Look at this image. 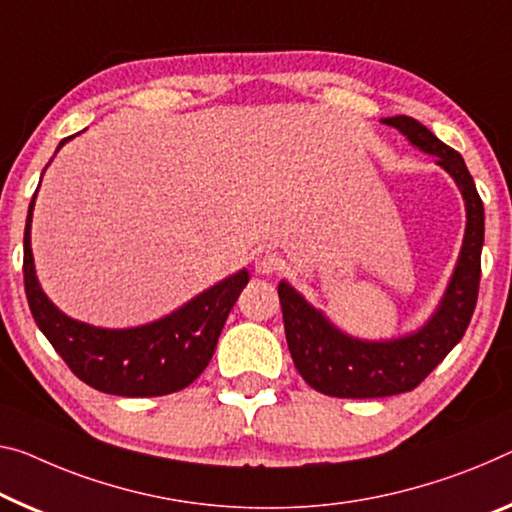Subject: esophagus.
I'll return each instance as SVG.
<instances>
[{
	"mask_svg": "<svg viewBox=\"0 0 512 512\" xmlns=\"http://www.w3.org/2000/svg\"><path fill=\"white\" fill-rule=\"evenodd\" d=\"M254 265H256V272L258 274H274L277 270H281L283 261H281V256L277 254V251L265 249V251H261V254L256 256Z\"/></svg>",
	"mask_w": 512,
	"mask_h": 512,
	"instance_id": "esophagus-1",
	"label": "esophagus"
}]
</instances>
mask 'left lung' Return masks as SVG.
<instances>
[{
    "mask_svg": "<svg viewBox=\"0 0 512 512\" xmlns=\"http://www.w3.org/2000/svg\"><path fill=\"white\" fill-rule=\"evenodd\" d=\"M382 123L396 128L414 148L435 155L439 167L455 180L467 212L465 238L432 316L414 332L384 341H366L343 332L300 290L288 281L279 283L283 327L295 368L309 387L325 396L384 398L419 387L432 368L460 343L476 309L485 210L465 160L412 116H389Z\"/></svg>",
    "mask_w": 512,
    "mask_h": 512,
    "instance_id": "obj_1",
    "label": "left lung"
}]
</instances>
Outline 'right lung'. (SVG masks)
<instances>
[{
    "label": "right lung",
    "instance_id": "obj_1",
    "mask_svg": "<svg viewBox=\"0 0 512 512\" xmlns=\"http://www.w3.org/2000/svg\"><path fill=\"white\" fill-rule=\"evenodd\" d=\"M70 139L73 137L61 141L59 148ZM34 203L36 194L29 203L25 226V265H22L25 293L38 329L66 361L70 371L93 389L125 398L167 396L185 389L206 371L215 355L224 322L242 288L247 286V270L231 274L192 297L180 309L171 311L169 316L146 325L123 329L89 325L66 316L43 293L31 254Z\"/></svg>",
    "mask_w": 512,
    "mask_h": 512
}]
</instances>
